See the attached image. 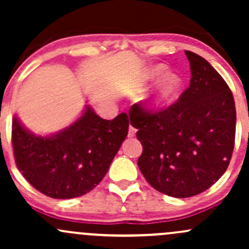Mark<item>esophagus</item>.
Wrapping results in <instances>:
<instances>
[{
  "label": "esophagus",
  "instance_id": "34e87169",
  "mask_svg": "<svg viewBox=\"0 0 249 249\" xmlns=\"http://www.w3.org/2000/svg\"><path fill=\"white\" fill-rule=\"evenodd\" d=\"M136 132H137L136 128H134L132 125H130V127H128V137H134L136 136Z\"/></svg>",
  "mask_w": 249,
  "mask_h": 249
}]
</instances>
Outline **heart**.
Segmentation results:
<instances>
[{
    "instance_id": "b5f03b06",
    "label": "heart",
    "mask_w": 249,
    "mask_h": 249,
    "mask_svg": "<svg viewBox=\"0 0 249 249\" xmlns=\"http://www.w3.org/2000/svg\"><path fill=\"white\" fill-rule=\"evenodd\" d=\"M165 70H166L165 65H157V67L148 70V72L146 73V79L152 81V79L158 78L159 76L164 73ZM181 85V77L174 72H167L166 75L162 77L161 81L159 82L156 92L151 97L150 105L153 108H161L166 107V105H168L173 101V98L178 93Z\"/></svg>"
}]
</instances>
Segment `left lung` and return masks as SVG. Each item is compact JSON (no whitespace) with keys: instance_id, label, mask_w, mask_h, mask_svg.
I'll return each mask as SVG.
<instances>
[{"instance_id":"8db88e82","label":"left lung","mask_w":249,"mask_h":249,"mask_svg":"<svg viewBox=\"0 0 249 249\" xmlns=\"http://www.w3.org/2000/svg\"><path fill=\"white\" fill-rule=\"evenodd\" d=\"M191 82L179 99L157 112L142 103L131 107L142 153L138 166L148 184L174 198L210 188L227 170L235 139L232 91L206 59L185 51Z\"/></svg>"}]
</instances>
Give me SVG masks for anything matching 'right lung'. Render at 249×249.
<instances>
[{
    "instance_id": "add662e5",
    "label": "right lung",
    "mask_w": 249,
    "mask_h": 249,
    "mask_svg": "<svg viewBox=\"0 0 249 249\" xmlns=\"http://www.w3.org/2000/svg\"><path fill=\"white\" fill-rule=\"evenodd\" d=\"M128 124L126 113L107 121L88 105L70 126L42 137L31 133L14 117L11 142L17 168L28 182L50 198L84 196L105 177L126 138Z\"/></svg>"
}]
</instances>
